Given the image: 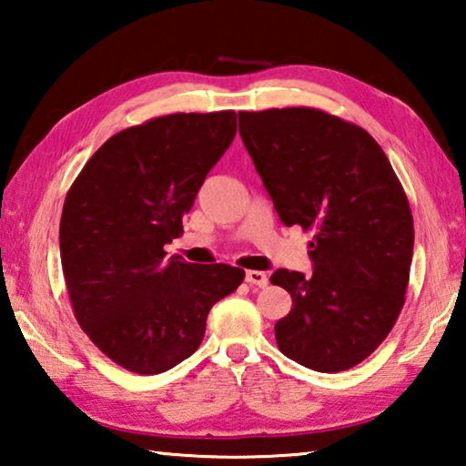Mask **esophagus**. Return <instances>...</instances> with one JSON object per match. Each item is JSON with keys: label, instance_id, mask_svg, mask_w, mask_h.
Here are the masks:
<instances>
[{"label": "esophagus", "instance_id": "obj_1", "mask_svg": "<svg viewBox=\"0 0 466 466\" xmlns=\"http://www.w3.org/2000/svg\"><path fill=\"white\" fill-rule=\"evenodd\" d=\"M244 279H247V283H250V286H258V288H265L267 283H269V278H267V273L263 271H247V275H244Z\"/></svg>", "mask_w": 466, "mask_h": 466}]
</instances>
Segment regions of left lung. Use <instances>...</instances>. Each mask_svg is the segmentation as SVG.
<instances>
[{"mask_svg":"<svg viewBox=\"0 0 466 466\" xmlns=\"http://www.w3.org/2000/svg\"><path fill=\"white\" fill-rule=\"evenodd\" d=\"M240 137L286 226L312 234V273L278 269L291 310L283 356L343 372L380 345L405 304L413 216L389 157L358 125L309 106L238 113Z\"/></svg>","mask_w":466,"mask_h":466,"instance_id":"8db88e82","label":"left lung"}]
</instances>
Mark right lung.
Returning <instances> with one entry per match:
<instances>
[{
	"label": "right lung",
	"instance_id": "add662e5",
	"mask_svg": "<svg viewBox=\"0 0 466 466\" xmlns=\"http://www.w3.org/2000/svg\"><path fill=\"white\" fill-rule=\"evenodd\" d=\"M234 136V110L156 116L106 139L67 191L59 250L74 314L129 372H167L195 353L211 306L244 279L164 250Z\"/></svg>",
	"mask_w": 466,
	"mask_h": 466
}]
</instances>
